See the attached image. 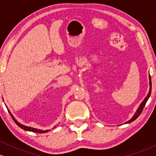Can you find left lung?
Wrapping results in <instances>:
<instances>
[{
  "instance_id": "left-lung-1",
  "label": "left lung",
  "mask_w": 156,
  "mask_h": 156,
  "mask_svg": "<svg viewBox=\"0 0 156 156\" xmlns=\"http://www.w3.org/2000/svg\"><path fill=\"white\" fill-rule=\"evenodd\" d=\"M150 92L148 93V95L147 96V97H146V98H145V99H144V100L142 101V103H141V105H140V107H139V109H138V111H137V112H136V114L134 115V116L133 117V118L131 119H130V121H128V122H126V124H127V123H130V122H133V121H134L135 119H137L138 117L139 116V115L141 114V112H142L143 109H144V108L145 105H146V102H147V101L148 100L149 97H150V94H151L152 83H151V77H150Z\"/></svg>"
}]
</instances>
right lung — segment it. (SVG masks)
Wrapping results in <instances>:
<instances>
[{
    "instance_id": "add662e5",
    "label": "right lung",
    "mask_w": 156,
    "mask_h": 156,
    "mask_svg": "<svg viewBox=\"0 0 156 156\" xmlns=\"http://www.w3.org/2000/svg\"><path fill=\"white\" fill-rule=\"evenodd\" d=\"M10 113V112H9ZM10 115H11L12 119L14 120V122L16 123V125L18 126V127H20V128L23 129L24 130H27V131H31V132H34V133H47L48 131L49 130H38V129H36V128H33V127H27V126H25V125H23L21 124H20L19 122H17L16 120H15V119L14 118L13 116L10 113Z\"/></svg>"
}]
</instances>
